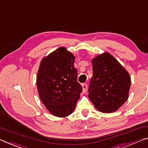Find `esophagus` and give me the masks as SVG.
Returning a JSON list of instances; mask_svg holds the SVG:
<instances>
[{"instance_id": "1", "label": "esophagus", "mask_w": 148, "mask_h": 148, "mask_svg": "<svg viewBox=\"0 0 148 148\" xmlns=\"http://www.w3.org/2000/svg\"><path fill=\"white\" fill-rule=\"evenodd\" d=\"M82 88H83V92L85 94L87 90V84H82Z\"/></svg>"}]
</instances>
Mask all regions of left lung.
<instances>
[{"label":"left lung","mask_w":148,"mask_h":148,"mask_svg":"<svg viewBox=\"0 0 148 148\" xmlns=\"http://www.w3.org/2000/svg\"><path fill=\"white\" fill-rule=\"evenodd\" d=\"M93 76L88 88V98L102 113H113L125 103L130 87V75L108 52L92 59Z\"/></svg>","instance_id":"8db88e82"}]
</instances>
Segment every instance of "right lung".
Segmentation results:
<instances>
[{
    "mask_svg": "<svg viewBox=\"0 0 148 148\" xmlns=\"http://www.w3.org/2000/svg\"><path fill=\"white\" fill-rule=\"evenodd\" d=\"M75 59L66 48L60 47L43 58L38 67V96L48 111L58 117L71 114L83 90L77 80Z\"/></svg>",
    "mask_w": 148,
    "mask_h": 148,
    "instance_id": "add662e5",
    "label": "right lung"
}]
</instances>
